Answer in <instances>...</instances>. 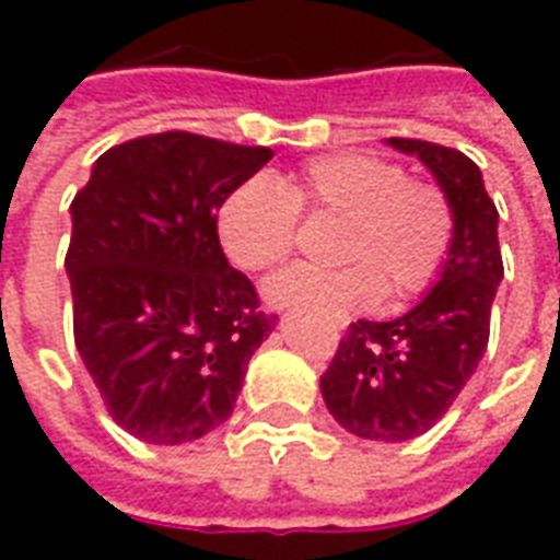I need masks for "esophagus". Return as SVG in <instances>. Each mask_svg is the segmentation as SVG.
Listing matches in <instances>:
<instances>
[{"label": "esophagus", "instance_id": "1", "mask_svg": "<svg viewBox=\"0 0 560 560\" xmlns=\"http://www.w3.org/2000/svg\"><path fill=\"white\" fill-rule=\"evenodd\" d=\"M336 324H339V327H345V320H336Z\"/></svg>", "mask_w": 560, "mask_h": 560}]
</instances>
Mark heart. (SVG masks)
<instances>
[{"label":"heart","instance_id":"1","mask_svg":"<svg viewBox=\"0 0 560 560\" xmlns=\"http://www.w3.org/2000/svg\"><path fill=\"white\" fill-rule=\"evenodd\" d=\"M303 209L345 219L336 257L351 264L281 269L267 281L272 303L372 308L387 288L393 303H405L441 279L453 252L456 219L444 188L411 179L396 161L332 152L305 161L291 185L272 173L236 185L219 209L224 255L245 272L272 269L291 255Z\"/></svg>","mask_w":560,"mask_h":560}]
</instances>
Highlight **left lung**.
I'll return each mask as SVG.
<instances>
[{"instance_id":"obj_1","label":"left lung","mask_w":560,"mask_h":560,"mask_svg":"<svg viewBox=\"0 0 560 560\" xmlns=\"http://www.w3.org/2000/svg\"><path fill=\"white\" fill-rule=\"evenodd\" d=\"M413 152L444 188L456 219L444 276L420 305L396 320H357L320 375L329 413L357 438L411 441L456 401L489 345V317L504 260L498 209L480 167L458 149L389 138Z\"/></svg>"}]
</instances>
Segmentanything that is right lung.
<instances>
[{
    "label": "right lung",
    "instance_id": "obj_1",
    "mask_svg": "<svg viewBox=\"0 0 560 560\" xmlns=\"http://www.w3.org/2000/svg\"><path fill=\"white\" fill-rule=\"evenodd\" d=\"M272 149L159 131L107 149L71 200L74 341L116 425L183 444L228 420L276 317L228 264L219 209Z\"/></svg>",
    "mask_w": 560,
    "mask_h": 560
}]
</instances>
